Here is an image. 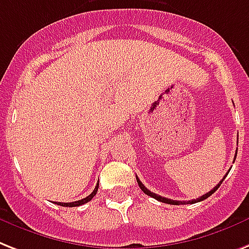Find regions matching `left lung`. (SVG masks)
Segmentation results:
<instances>
[{"instance_id": "1", "label": "left lung", "mask_w": 249, "mask_h": 249, "mask_svg": "<svg viewBox=\"0 0 249 249\" xmlns=\"http://www.w3.org/2000/svg\"><path fill=\"white\" fill-rule=\"evenodd\" d=\"M236 150H238V149H236ZM235 158H236V154H235ZM235 158H234V159H235ZM226 175H228V174H226ZM226 175H225V176H224V178H226ZM224 178H222V180L220 181V182H218V184L216 185V186H214V188L212 189V190H211V192H208V193H207V194H204V196H200V198H196V199H193V200H188V202H181V200H172V199H168V198H164V196H158V194H156V193H152V192H150V190H148V189L145 188L144 185H142V182H141V181L139 180V178H137V176H136L137 184H139V186H140V189H141V190H142V192L145 193V194H146V196H152V198H154V199L159 200V202H163V203L175 204V206H178V204H193V203H196V202H200V200L207 199L208 196H212V194H213V193L216 192V190H217L218 188H220V185L222 184V181H224Z\"/></svg>"}]
</instances>
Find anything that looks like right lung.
<instances>
[{"label":"right lung","mask_w":249,"mask_h":249,"mask_svg":"<svg viewBox=\"0 0 249 249\" xmlns=\"http://www.w3.org/2000/svg\"><path fill=\"white\" fill-rule=\"evenodd\" d=\"M97 189H99V184H96V186H95V189H93V192L91 193L90 196H86V198H83V199L77 200V202H71V203H61V202H57L56 204H59V206H63V207H78V206H82V204L87 203V202H90V200L92 199L93 196H96Z\"/></svg>","instance_id":"1"}]
</instances>
